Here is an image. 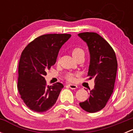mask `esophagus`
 <instances>
[{
  "label": "esophagus",
  "instance_id": "esophagus-1",
  "mask_svg": "<svg viewBox=\"0 0 133 133\" xmlns=\"http://www.w3.org/2000/svg\"><path fill=\"white\" fill-rule=\"evenodd\" d=\"M68 86L71 89H76L78 88L77 85H75V84H68Z\"/></svg>",
  "mask_w": 133,
  "mask_h": 133
}]
</instances>
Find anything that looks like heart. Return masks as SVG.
Listing matches in <instances>:
<instances>
[{
    "instance_id": "obj_1",
    "label": "heart",
    "mask_w": 133,
    "mask_h": 133,
    "mask_svg": "<svg viewBox=\"0 0 133 133\" xmlns=\"http://www.w3.org/2000/svg\"><path fill=\"white\" fill-rule=\"evenodd\" d=\"M72 55H73V57L76 58L78 56L81 55H84V51H83L82 49L80 48H75L74 49L72 50ZM65 78L69 81H74L75 80V75L74 74L71 73H68L65 75Z\"/></svg>"
}]
</instances>
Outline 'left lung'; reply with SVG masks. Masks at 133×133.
<instances>
[{"instance_id":"left-lung-1","label":"left lung","mask_w":133,"mask_h":133,"mask_svg":"<svg viewBox=\"0 0 133 133\" xmlns=\"http://www.w3.org/2000/svg\"><path fill=\"white\" fill-rule=\"evenodd\" d=\"M78 36L87 44L90 55L88 76L94 78L95 87L90 90L89 98L79 105L84 111L95 112L106 105L114 89L117 60L113 49L100 35L93 32H85Z\"/></svg>"}]
</instances>
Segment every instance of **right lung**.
Segmentation results:
<instances>
[{"mask_svg":"<svg viewBox=\"0 0 133 133\" xmlns=\"http://www.w3.org/2000/svg\"><path fill=\"white\" fill-rule=\"evenodd\" d=\"M71 36L44 35L29 43L22 51L18 64V90L32 111L45 112L57 102L64 85L60 82L47 85L45 71L55 64L59 50Z\"/></svg>","mask_w":133,"mask_h":133,"instance_id":"1","label":"right lung"}]
</instances>
